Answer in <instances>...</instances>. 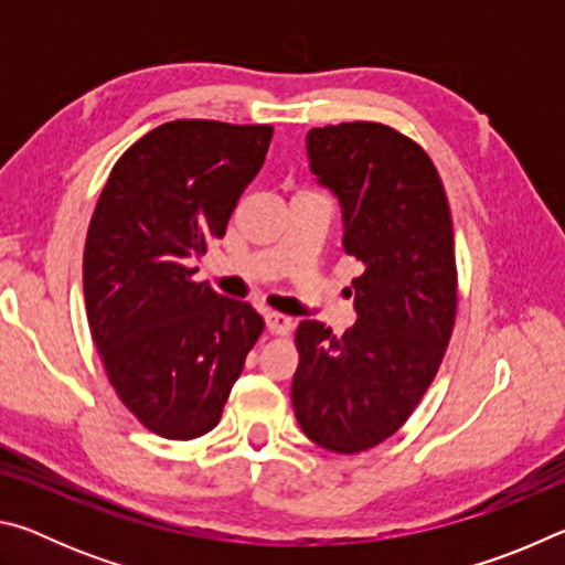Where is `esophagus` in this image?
Returning a JSON list of instances; mask_svg holds the SVG:
<instances>
[{
    "mask_svg": "<svg viewBox=\"0 0 565 565\" xmlns=\"http://www.w3.org/2000/svg\"><path fill=\"white\" fill-rule=\"evenodd\" d=\"M264 319H266V329H269L271 333H279V337H286V333H289L294 327L291 319L284 317V313H279V311H266Z\"/></svg>",
    "mask_w": 565,
    "mask_h": 565,
    "instance_id": "1",
    "label": "esophagus"
}]
</instances>
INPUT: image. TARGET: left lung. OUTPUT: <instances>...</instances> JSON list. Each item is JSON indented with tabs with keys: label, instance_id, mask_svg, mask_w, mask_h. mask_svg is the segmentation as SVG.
Here are the masks:
<instances>
[{
	"label": "left lung",
	"instance_id": "8db88e82",
	"mask_svg": "<svg viewBox=\"0 0 565 565\" xmlns=\"http://www.w3.org/2000/svg\"><path fill=\"white\" fill-rule=\"evenodd\" d=\"M311 171L339 196L356 323L296 329L291 401L301 431L333 454L394 436L431 386L451 341L458 276L451 209L434 161L376 121L306 134Z\"/></svg>",
	"mask_w": 565,
	"mask_h": 565
}]
</instances>
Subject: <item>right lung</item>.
<instances>
[{"mask_svg":"<svg viewBox=\"0 0 565 565\" xmlns=\"http://www.w3.org/2000/svg\"><path fill=\"white\" fill-rule=\"evenodd\" d=\"M274 127L177 119L124 151L84 244V301L114 391L149 431H212L264 319L196 284L194 259L226 234Z\"/></svg>","mask_w":565,"mask_h":565,"instance_id":"1","label":"right lung"}]
</instances>
